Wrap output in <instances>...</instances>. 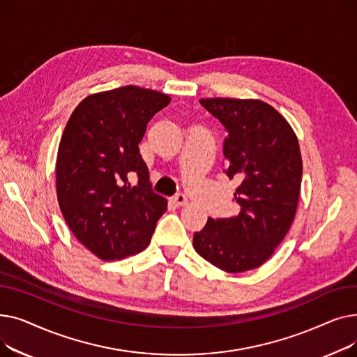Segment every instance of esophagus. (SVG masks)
Returning <instances> with one entry per match:
<instances>
[{"label": "esophagus", "instance_id": "34e87169", "mask_svg": "<svg viewBox=\"0 0 357 357\" xmlns=\"http://www.w3.org/2000/svg\"><path fill=\"white\" fill-rule=\"evenodd\" d=\"M174 204L176 205V207H182V205H186L188 204V198H186L182 192H179V194H176L175 197H174Z\"/></svg>", "mask_w": 357, "mask_h": 357}]
</instances>
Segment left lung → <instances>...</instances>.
<instances>
[{
  "mask_svg": "<svg viewBox=\"0 0 357 357\" xmlns=\"http://www.w3.org/2000/svg\"><path fill=\"white\" fill-rule=\"evenodd\" d=\"M201 105L227 130L224 174L240 185V213L208 218L194 234V249L218 269L238 273L261 266L295 218L303 159L289 123L260 100L202 98Z\"/></svg>",
  "mask_w": 357,
  "mask_h": 357,
  "instance_id": "8db88e82",
  "label": "left lung"
}]
</instances>
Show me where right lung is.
Here are the masks:
<instances>
[{"label": "right lung", "mask_w": 357, "mask_h": 357, "mask_svg": "<svg viewBox=\"0 0 357 357\" xmlns=\"http://www.w3.org/2000/svg\"><path fill=\"white\" fill-rule=\"evenodd\" d=\"M171 102L166 93L127 85L92 93L73 109L56 159V192L73 236L102 260L147 248L167 201L152 191L139 143ZM130 172L138 175L133 187Z\"/></svg>", "instance_id": "obj_1"}]
</instances>
